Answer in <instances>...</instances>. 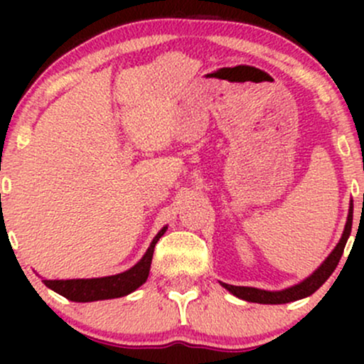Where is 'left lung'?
<instances>
[{
  "label": "left lung",
  "instance_id": "obj_1",
  "mask_svg": "<svg viewBox=\"0 0 364 364\" xmlns=\"http://www.w3.org/2000/svg\"><path fill=\"white\" fill-rule=\"evenodd\" d=\"M350 229H353V212L349 210L348 215V223H346L344 232H342L341 241L337 243L333 252L328 255L327 260H325L318 269L313 272L310 277H306L304 281L299 284H294V286L287 287V289L282 291H263V289H257V287H245V286H231V284H223V287H225L231 294H235L236 298L245 299V301H252V303H260V304H284V303H291V301H298V299L306 298L315 292L318 287L323 284L327 279L332 275L336 267L339 265V260L344 253L346 243H348Z\"/></svg>",
  "mask_w": 364,
  "mask_h": 364
}]
</instances>
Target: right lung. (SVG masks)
<instances>
[{"instance_id": "1", "label": "right lung", "mask_w": 364, "mask_h": 364, "mask_svg": "<svg viewBox=\"0 0 364 364\" xmlns=\"http://www.w3.org/2000/svg\"><path fill=\"white\" fill-rule=\"evenodd\" d=\"M168 228H162L157 232L150 243L149 250L145 252L141 260L133 265L127 272H121L116 275H109V277H97V279H68V281H48L44 279V284L53 289L58 294L65 296L70 301L77 303H89V301H99V299H112L127 296L147 281L150 272V263H152L154 248L159 237L166 232Z\"/></svg>"}]
</instances>
